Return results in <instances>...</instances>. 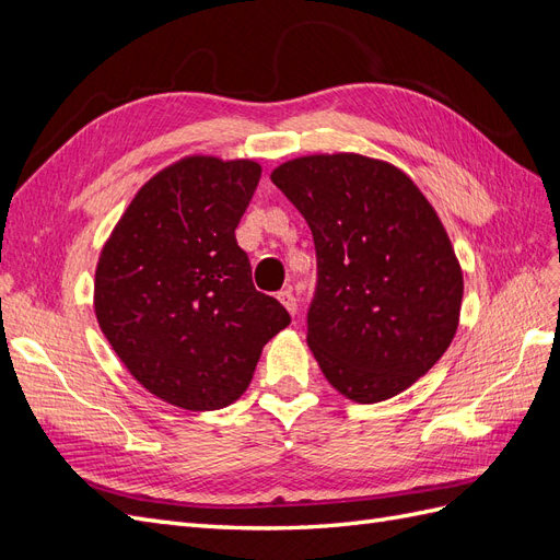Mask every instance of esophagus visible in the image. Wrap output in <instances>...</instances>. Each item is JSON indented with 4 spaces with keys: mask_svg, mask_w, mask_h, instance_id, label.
<instances>
[{
    "mask_svg": "<svg viewBox=\"0 0 560 560\" xmlns=\"http://www.w3.org/2000/svg\"><path fill=\"white\" fill-rule=\"evenodd\" d=\"M278 301L282 303V306L287 308V313H290V315H294V313H296V299H294L292 290H282V292H278Z\"/></svg>",
    "mask_w": 560,
    "mask_h": 560,
    "instance_id": "34e87169",
    "label": "esophagus"
}]
</instances>
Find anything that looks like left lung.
Listing matches in <instances>:
<instances>
[{"mask_svg":"<svg viewBox=\"0 0 560 560\" xmlns=\"http://www.w3.org/2000/svg\"><path fill=\"white\" fill-rule=\"evenodd\" d=\"M270 179L313 231L317 287L308 346L343 397L376 404L442 360L463 303V270L430 200L399 167L313 154Z\"/></svg>","mask_w":560,"mask_h":560,"instance_id":"8db88e82","label":"left lung"}]
</instances>
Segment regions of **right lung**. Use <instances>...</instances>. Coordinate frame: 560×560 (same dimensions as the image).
Masks as SVG:
<instances>
[{"label": "right lung", "instance_id": "obj_1", "mask_svg": "<svg viewBox=\"0 0 560 560\" xmlns=\"http://www.w3.org/2000/svg\"><path fill=\"white\" fill-rule=\"evenodd\" d=\"M259 177L247 159L167 165L135 194L100 254V329L132 378L179 409L233 404L292 319L257 292L235 241Z\"/></svg>", "mask_w": 560, "mask_h": 560}]
</instances>
